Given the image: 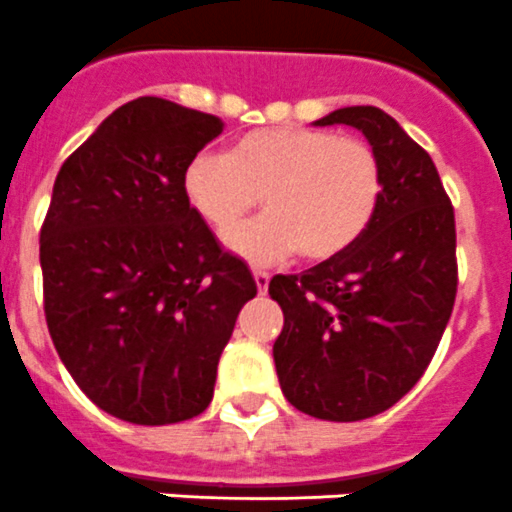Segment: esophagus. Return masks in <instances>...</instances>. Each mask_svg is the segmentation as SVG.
Instances as JSON below:
<instances>
[{"label":"esophagus","instance_id":"obj_1","mask_svg":"<svg viewBox=\"0 0 512 512\" xmlns=\"http://www.w3.org/2000/svg\"><path fill=\"white\" fill-rule=\"evenodd\" d=\"M269 274H266V271H261V269H256L253 271V282H256V289H259L261 295H264L266 289H269Z\"/></svg>","mask_w":512,"mask_h":512}]
</instances>
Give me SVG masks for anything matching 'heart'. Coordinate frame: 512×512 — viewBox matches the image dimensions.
I'll return each mask as SVG.
<instances>
[{"mask_svg": "<svg viewBox=\"0 0 512 512\" xmlns=\"http://www.w3.org/2000/svg\"><path fill=\"white\" fill-rule=\"evenodd\" d=\"M184 200L225 238L261 199L269 216L228 238L253 264L295 251L328 261L359 241L382 197V166L361 138L320 128H261L233 140L225 156L197 153L182 174Z\"/></svg>", "mask_w": 512, "mask_h": 512, "instance_id": "heart-1", "label": "heart"}]
</instances>
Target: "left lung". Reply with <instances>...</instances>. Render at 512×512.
Wrapping results in <instances>:
<instances>
[{
  "mask_svg": "<svg viewBox=\"0 0 512 512\" xmlns=\"http://www.w3.org/2000/svg\"><path fill=\"white\" fill-rule=\"evenodd\" d=\"M315 125L364 133L382 197L346 253L269 282L284 312L274 364L297 410L351 423L392 408L436 354L456 300L454 207L431 156L379 107H343Z\"/></svg>",
  "mask_w": 512,
  "mask_h": 512,
  "instance_id": "1",
  "label": "left lung"
}]
</instances>
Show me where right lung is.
I'll use <instances>...</instances> for the list:
<instances>
[{
  "mask_svg": "<svg viewBox=\"0 0 512 512\" xmlns=\"http://www.w3.org/2000/svg\"><path fill=\"white\" fill-rule=\"evenodd\" d=\"M223 120L161 97L122 104L66 161L40 228L53 346L104 413L169 425L207 410L235 318L256 297L184 200Z\"/></svg>",
  "mask_w": 512,
  "mask_h": 512,
  "instance_id": "right-lung-1",
  "label": "right lung"
}]
</instances>
